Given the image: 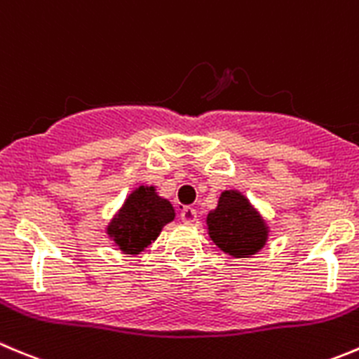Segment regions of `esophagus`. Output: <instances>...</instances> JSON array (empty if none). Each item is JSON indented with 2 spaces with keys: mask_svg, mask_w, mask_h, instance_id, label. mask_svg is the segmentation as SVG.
I'll list each match as a JSON object with an SVG mask.
<instances>
[{
  "mask_svg": "<svg viewBox=\"0 0 359 359\" xmlns=\"http://www.w3.org/2000/svg\"><path fill=\"white\" fill-rule=\"evenodd\" d=\"M196 217V210H194L193 207H184L182 212H180V219H182L184 222H194Z\"/></svg>",
  "mask_w": 359,
  "mask_h": 359,
  "instance_id": "obj_1",
  "label": "esophagus"
}]
</instances>
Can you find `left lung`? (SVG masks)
<instances>
[{
	"label": "left lung",
	"mask_w": 359,
	"mask_h": 359,
	"mask_svg": "<svg viewBox=\"0 0 359 359\" xmlns=\"http://www.w3.org/2000/svg\"><path fill=\"white\" fill-rule=\"evenodd\" d=\"M208 235L215 245L235 257H249L264 245L268 229L261 215L238 191H224L207 215Z\"/></svg>",
	"instance_id": "left-lung-1"
}]
</instances>
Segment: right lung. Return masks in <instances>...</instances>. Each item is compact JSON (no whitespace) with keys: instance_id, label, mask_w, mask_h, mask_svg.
Segmentation results:
<instances>
[{"instance_id":"1","label":"right lung","mask_w":359,"mask_h":359,"mask_svg":"<svg viewBox=\"0 0 359 359\" xmlns=\"http://www.w3.org/2000/svg\"><path fill=\"white\" fill-rule=\"evenodd\" d=\"M175 217L172 203L156 194L154 187L140 186L128 196L107 233L123 252L138 254L151 245L163 226Z\"/></svg>"}]
</instances>
